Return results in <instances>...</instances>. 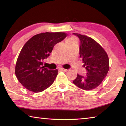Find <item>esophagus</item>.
<instances>
[{"label":"esophagus","mask_w":126,"mask_h":126,"mask_svg":"<svg viewBox=\"0 0 126 126\" xmlns=\"http://www.w3.org/2000/svg\"><path fill=\"white\" fill-rule=\"evenodd\" d=\"M61 71H64V72H67L68 70L67 69H64V68H61V69H60Z\"/></svg>","instance_id":"34e87169"}]
</instances>
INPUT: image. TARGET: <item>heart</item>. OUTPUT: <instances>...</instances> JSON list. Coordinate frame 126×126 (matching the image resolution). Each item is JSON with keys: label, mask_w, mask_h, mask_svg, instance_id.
<instances>
[{"label": "heart", "mask_w": 126, "mask_h": 126, "mask_svg": "<svg viewBox=\"0 0 126 126\" xmlns=\"http://www.w3.org/2000/svg\"><path fill=\"white\" fill-rule=\"evenodd\" d=\"M68 41H69V42H73V43H77V40H76V38H74V37H72V38H69V39H68Z\"/></svg>", "instance_id": "b5f03b06"}]
</instances>
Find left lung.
<instances>
[{"label": "left lung", "mask_w": 126, "mask_h": 126, "mask_svg": "<svg viewBox=\"0 0 126 126\" xmlns=\"http://www.w3.org/2000/svg\"><path fill=\"white\" fill-rule=\"evenodd\" d=\"M80 40L79 55L86 68V76L77 74L73 83L82 89L90 91L99 86L109 71V58L103 48L92 38L73 33Z\"/></svg>", "instance_id": "obj_1"}]
</instances>
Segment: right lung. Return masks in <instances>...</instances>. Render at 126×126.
<instances>
[{
    "label": "right lung",
    "instance_id": "add662e5",
    "mask_svg": "<svg viewBox=\"0 0 126 126\" xmlns=\"http://www.w3.org/2000/svg\"><path fill=\"white\" fill-rule=\"evenodd\" d=\"M62 32L40 33L32 37L23 46L19 55L15 73L25 88L35 93L50 86L58 74V70L44 68V59L49 57L54 46L64 39Z\"/></svg>",
    "mask_w": 126,
    "mask_h": 126
}]
</instances>
